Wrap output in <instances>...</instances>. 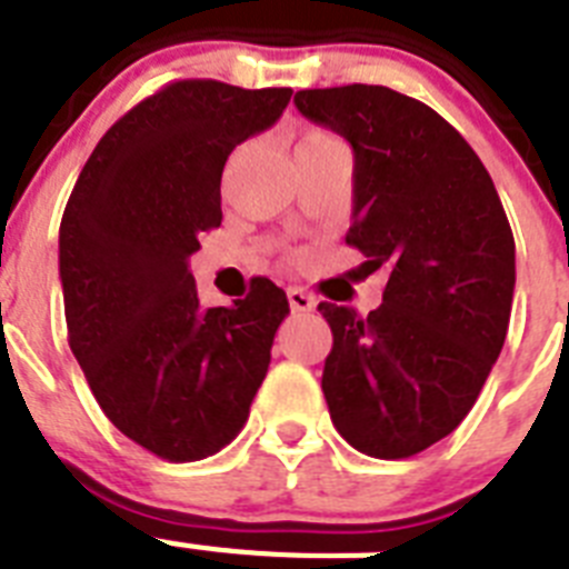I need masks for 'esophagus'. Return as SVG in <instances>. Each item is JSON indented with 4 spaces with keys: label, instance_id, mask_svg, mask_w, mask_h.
I'll return each mask as SVG.
<instances>
[{
    "label": "esophagus",
    "instance_id": "esophagus-1",
    "mask_svg": "<svg viewBox=\"0 0 569 569\" xmlns=\"http://www.w3.org/2000/svg\"><path fill=\"white\" fill-rule=\"evenodd\" d=\"M288 302L296 313H305V311H313L317 308V299H313L308 290H299V288H290L288 290Z\"/></svg>",
    "mask_w": 569,
    "mask_h": 569
}]
</instances>
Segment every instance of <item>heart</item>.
<instances>
[{"mask_svg": "<svg viewBox=\"0 0 569 569\" xmlns=\"http://www.w3.org/2000/svg\"><path fill=\"white\" fill-rule=\"evenodd\" d=\"M322 142H337V139L331 133H326V130H311V133H305V139L299 142V148H308V144H322Z\"/></svg>", "mask_w": 569, "mask_h": 569, "instance_id": "heart-1", "label": "heart"}]
</instances>
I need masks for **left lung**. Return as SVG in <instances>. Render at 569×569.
I'll return each instance as SVG.
<instances>
[{"mask_svg":"<svg viewBox=\"0 0 569 569\" xmlns=\"http://www.w3.org/2000/svg\"><path fill=\"white\" fill-rule=\"evenodd\" d=\"M305 119L355 150L349 247L389 267L369 317L319 302L322 392L351 448L416 457L471 412L509 331L515 238L486 166L436 110L389 87L302 89Z\"/></svg>","mask_w":569,"mask_h":569,"instance_id":"left-lung-1","label":"left lung"}]
</instances>
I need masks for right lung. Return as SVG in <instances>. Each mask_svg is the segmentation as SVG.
<instances>
[{"label":"right lung","mask_w":569,"mask_h":569,"mask_svg":"<svg viewBox=\"0 0 569 569\" xmlns=\"http://www.w3.org/2000/svg\"><path fill=\"white\" fill-rule=\"evenodd\" d=\"M293 89L173 81L96 144L60 220L69 349L107 419L168 462H194L241 433L290 313L270 279L200 308L189 258L220 227V177Z\"/></svg>","instance_id":"right-lung-1"}]
</instances>
